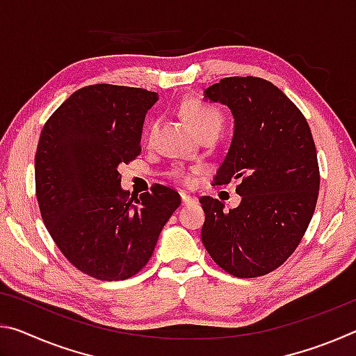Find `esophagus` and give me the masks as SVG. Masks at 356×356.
Segmentation results:
<instances>
[{"instance_id": "obj_1", "label": "esophagus", "mask_w": 356, "mask_h": 356, "mask_svg": "<svg viewBox=\"0 0 356 356\" xmlns=\"http://www.w3.org/2000/svg\"><path fill=\"white\" fill-rule=\"evenodd\" d=\"M180 197H182V204H185V206H188V204H195V202H196L195 197H191L190 195H186V193H180Z\"/></svg>"}]
</instances>
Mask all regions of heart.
Returning <instances> with one entry per match:
<instances>
[{"label": "heart", "instance_id": "heart-1", "mask_svg": "<svg viewBox=\"0 0 356 356\" xmlns=\"http://www.w3.org/2000/svg\"><path fill=\"white\" fill-rule=\"evenodd\" d=\"M182 114L200 136H204L207 134L218 135L220 130L222 129V124H225V114H222L220 108L204 99H190L184 102ZM156 129H159V122L154 120L147 130V141H152ZM174 176L185 177V171L176 170L174 171Z\"/></svg>", "mask_w": 356, "mask_h": 356}]
</instances>
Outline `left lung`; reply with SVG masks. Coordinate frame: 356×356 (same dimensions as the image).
<instances>
[{"mask_svg":"<svg viewBox=\"0 0 356 356\" xmlns=\"http://www.w3.org/2000/svg\"><path fill=\"white\" fill-rule=\"evenodd\" d=\"M206 99L227 105L236 119L215 182L238 179L242 202L225 210L221 201L200 197L202 243L229 275L257 278L284 264L309 226L321 186L316 144L303 113L264 78H222Z\"/></svg>","mask_w":356,"mask_h":356,"instance_id":"1","label":"left lung"}]
</instances>
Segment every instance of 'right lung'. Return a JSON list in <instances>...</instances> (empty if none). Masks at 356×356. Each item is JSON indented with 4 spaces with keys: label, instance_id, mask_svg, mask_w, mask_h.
Masks as SVG:
<instances>
[{
    "label": "right lung",
    "instance_id": "add662e5",
    "mask_svg": "<svg viewBox=\"0 0 356 356\" xmlns=\"http://www.w3.org/2000/svg\"><path fill=\"white\" fill-rule=\"evenodd\" d=\"M156 92L91 84L51 114L35 150L42 220L67 261L100 281H122L146 267L177 191L154 184L134 196L118 166L141 154V131Z\"/></svg>",
    "mask_w": 356,
    "mask_h": 356
}]
</instances>
